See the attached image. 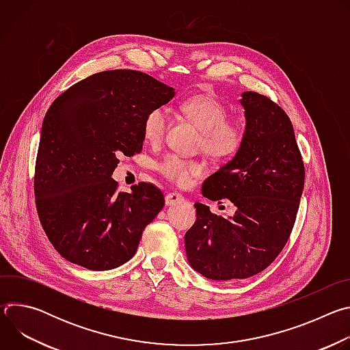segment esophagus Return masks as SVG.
Instances as JSON below:
<instances>
[{"label": "esophagus", "mask_w": 350, "mask_h": 350, "mask_svg": "<svg viewBox=\"0 0 350 350\" xmlns=\"http://www.w3.org/2000/svg\"><path fill=\"white\" fill-rule=\"evenodd\" d=\"M184 201V196L178 192H169L166 196H165V202L167 206H173V205H177V204H181Z\"/></svg>", "instance_id": "obj_1"}]
</instances>
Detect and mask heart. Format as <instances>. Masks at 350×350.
<instances>
[{"label": "heart", "instance_id": "obj_1", "mask_svg": "<svg viewBox=\"0 0 350 350\" xmlns=\"http://www.w3.org/2000/svg\"><path fill=\"white\" fill-rule=\"evenodd\" d=\"M181 111L191 123L201 131L198 146L213 159L234 157L243 142V129L238 122L230 120L228 109L212 95H193L183 103ZM169 124L166 108H155L142 123L144 139L158 145L163 141ZM157 170L169 181L185 187L204 173V163L196 159L169 154L157 165Z\"/></svg>", "mask_w": 350, "mask_h": 350}]
</instances>
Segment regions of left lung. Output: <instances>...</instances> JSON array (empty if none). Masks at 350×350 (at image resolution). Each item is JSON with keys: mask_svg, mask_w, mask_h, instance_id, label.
<instances>
[{"mask_svg": "<svg viewBox=\"0 0 350 350\" xmlns=\"http://www.w3.org/2000/svg\"><path fill=\"white\" fill-rule=\"evenodd\" d=\"M241 104L243 142L202 185L211 201L230 199L235 215L224 219L195 204L196 220L184 238L191 267L216 281L252 277L275 260L293 228L305 185V165L285 111L254 91L243 92Z\"/></svg>", "mask_w": 350, "mask_h": 350, "instance_id": "8db88e82", "label": "left lung"}]
</instances>
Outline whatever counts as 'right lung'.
Instances as JSON below:
<instances>
[{"label":"right lung","mask_w":350,"mask_h":350,"mask_svg":"<svg viewBox=\"0 0 350 350\" xmlns=\"http://www.w3.org/2000/svg\"><path fill=\"white\" fill-rule=\"evenodd\" d=\"M174 96L146 73H95L62 92L45 113L34 172L41 226L58 254L103 271L130 260L142 231L165 205L162 191L138 183L118 192L119 157L139 154L145 116Z\"/></svg>","instance_id":"add662e5"}]
</instances>
